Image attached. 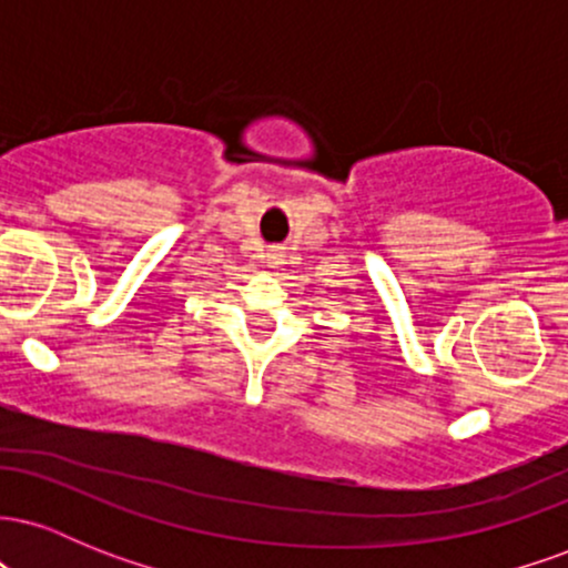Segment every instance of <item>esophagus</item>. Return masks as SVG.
I'll return each instance as SVG.
<instances>
[{"instance_id":"34e87169","label":"esophagus","mask_w":568,"mask_h":568,"mask_svg":"<svg viewBox=\"0 0 568 568\" xmlns=\"http://www.w3.org/2000/svg\"><path fill=\"white\" fill-rule=\"evenodd\" d=\"M270 264H283V253H280V251L270 253Z\"/></svg>"}]
</instances>
